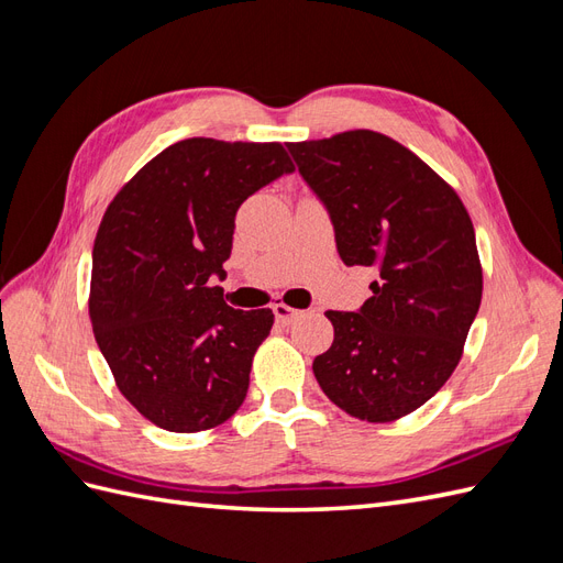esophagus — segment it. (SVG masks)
I'll list each match as a JSON object with an SVG mask.
<instances>
[{
	"instance_id": "esophagus-1",
	"label": "esophagus",
	"mask_w": 563,
	"mask_h": 563,
	"mask_svg": "<svg viewBox=\"0 0 563 563\" xmlns=\"http://www.w3.org/2000/svg\"><path fill=\"white\" fill-rule=\"evenodd\" d=\"M272 312H275V317H277L279 323H291V321H296L298 314H300V310L288 308V305H284V302H277L275 308H272Z\"/></svg>"
}]
</instances>
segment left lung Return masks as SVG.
<instances>
[{
	"mask_svg": "<svg viewBox=\"0 0 563 563\" xmlns=\"http://www.w3.org/2000/svg\"><path fill=\"white\" fill-rule=\"evenodd\" d=\"M288 152L331 216L343 263L378 269L360 310L327 312L333 345L314 360V378L352 418L408 416L451 378L479 312L470 213L444 178L383 133L356 129Z\"/></svg>",
	"mask_w": 563,
	"mask_h": 563,
	"instance_id": "left-lung-1",
	"label": "left lung"
}]
</instances>
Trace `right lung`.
Masks as SVG:
<instances>
[{
	"label": "right lung",
	"mask_w": 563,
	"mask_h": 563,
	"mask_svg": "<svg viewBox=\"0 0 563 563\" xmlns=\"http://www.w3.org/2000/svg\"><path fill=\"white\" fill-rule=\"evenodd\" d=\"M282 143L187 139L114 195L93 242L89 317L119 391L157 428L201 432L246 399L272 310L223 300L244 199L294 174Z\"/></svg>",
	"instance_id": "add662e5"
}]
</instances>
